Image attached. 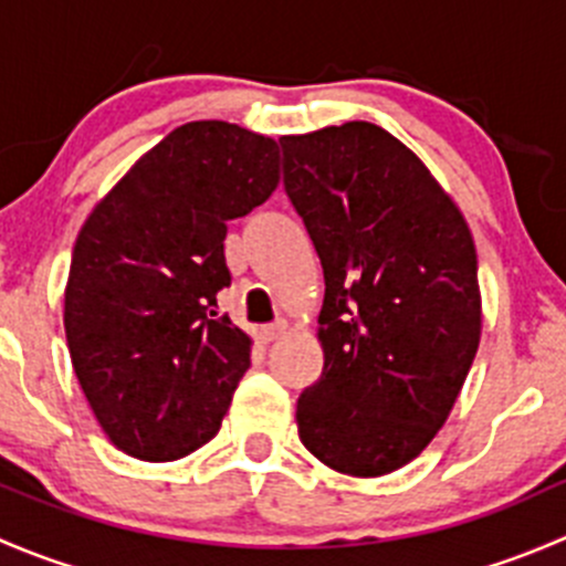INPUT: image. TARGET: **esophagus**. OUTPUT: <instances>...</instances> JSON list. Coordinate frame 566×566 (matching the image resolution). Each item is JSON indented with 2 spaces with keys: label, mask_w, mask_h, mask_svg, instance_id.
<instances>
[{
  "label": "esophagus",
  "mask_w": 566,
  "mask_h": 566,
  "mask_svg": "<svg viewBox=\"0 0 566 566\" xmlns=\"http://www.w3.org/2000/svg\"><path fill=\"white\" fill-rule=\"evenodd\" d=\"M284 334H287V319H276V323L260 328V339L262 342H273V339H279V336H284Z\"/></svg>",
  "instance_id": "esophagus-1"
}]
</instances>
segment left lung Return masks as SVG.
I'll list each match as a JSON object with an SVG mask.
<instances>
[{
  "label": "left lung",
  "mask_w": 566,
  "mask_h": 566,
  "mask_svg": "<svg viewBox=\"0 0 566 566\" xmlns=\"http://www.w3.org/2000/svg\"><path fill=\"white\" fill-rule=\"evenodd\" d=\"M279 142L284 188L325 276V361L295 410L301 443L347 476H384L430 447L476 356L471 230L380 125L353 119Z\"/></svg>",
  "instance_id": "1"
}]
</instances>
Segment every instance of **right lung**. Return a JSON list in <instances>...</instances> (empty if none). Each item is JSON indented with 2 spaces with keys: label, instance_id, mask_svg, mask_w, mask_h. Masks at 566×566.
Here are the masks:
<instances>
[{
  "label": "right lung",
  "instance_id": "1",
  "mask_svg": "<svg viewBox=\"0 0 566 566\" xmlns=\"http://www.w3.org/2000/svg\"><path fill=\"white\" fill-rule=\"evenodd\" d=\"M279 186V145L224 119L164 136L78 230L65 284L73 373L130 458L180 460L219 432L251 336L219 317L227 221Z\"/></svg>",
  "mask_w": 566,
  "mask_h": 566
}]
</instances>
